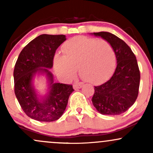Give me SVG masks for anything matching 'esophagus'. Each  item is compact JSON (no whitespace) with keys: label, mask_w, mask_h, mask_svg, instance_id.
Wrapping results in <instances>:
<instances>
[{"label":"esophagus","mask_w":153,"mask_h":153,"mask_svg":"<svg viewBox=\"0 0 153 153\" xmlns=\"http://www.w3.org/2000/svg\"><path fill=\"white\" fill-rule=\"evenodd\" d=\"M81 88H82L81 84H74V85H73V88H74L75 90H78V89Z\"/></svg>","instance_id":"esophagus-1"}]
</instances>
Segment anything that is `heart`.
Returning <instances> with one entry per match:
<instances>
[{
	"label": "heart",
	"instance_id": "heart-1",
	"mask_svg": "<svg viewBox=\"0 0 153 153\" xmlns=\"http://www.w3.org/2000/svg\"><path fill=\"white\" fill-rule=\"evenodd\" d=\"M62 49L65 55H54V67L56 73L63 80H71L79 69V74L84 80L99 83L114 71L115 52L106 40L78 36L68 40Z\"/></svg>",
	"mask_w": 153,
	"mask_h": 153
}]
</instances>
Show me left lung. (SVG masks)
Segmentation results:
<instances>
[{
	"mask_svg": "<svg viewBox=\"0 0 153 153\" xmlns=\"http://www.w3.org/2000/svg\"><path fill=\"white\" fill-rule=\"evenodd\" d=\"M91 34L108 42L117 58L113 75L103 84L94 86L93 105L103 115L121 114L134 104L138 96L140 73L136 57L127 44L111 33L101 31Z\"/></svg>",
	"mask_w": 153,
	"mask_h": 153,
	"instance_id": "obj_1",
	"label": "left lung"
}]
</instances>
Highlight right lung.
Masks as SVG:
<instances>
[{"label":"right lung","instance_id":"1","mask_svg":"<svg viewBox=\"0 0 153 153\" xmlns=\"http://www.w3.org/2000/svg\"><path fill=\"white\" fill-rule=\"evenodd\" d=\"M67 39L65 35L42 34L28 44L19 54L13 71L14 91L23 111L39 122H53L62 117L74 91L71 85L54 82L50 69L56 50ZM45 76L47 89L41 94L35 79Z\"/></svg>","mask_w":153,"mask_h":153}]
</instances>
